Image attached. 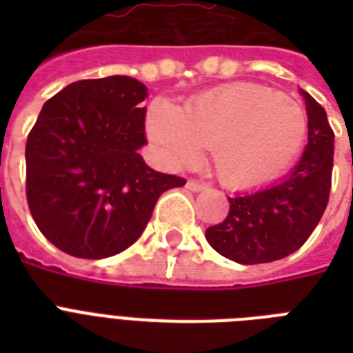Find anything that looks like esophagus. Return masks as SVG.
<instances>
[{"mask_svg": "<svg viewBox=\"0 0 353 353\" xmlns=\"http://www.w3.org/2000/svg\"><path fill=\"white\" fill-rule=\"evenodd\" d=\"M187 188L188 190H192V192H201V190H205V188H207V185L201 181H196V179H188Z\"/></svg>", "mask_w": 353, "mask_h": 353, "instance_id": "34e87169", "label": "esophagus"}]
</instances>
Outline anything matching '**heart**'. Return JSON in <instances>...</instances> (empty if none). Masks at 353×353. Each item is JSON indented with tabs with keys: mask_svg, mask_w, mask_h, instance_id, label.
<instances>
[{
	"mask_svg": "<svg viewBox=\"0 0 353 353\" xmlns=\"http://www.w3.org/2000/svg\"><path fill=\"white\" fill-rule=\"evenodd\" d=\"M146 130L170 168L196 165L209 146L218 179L229 188H251L279 177L299 157L307 115L295 99L241 82L192 97L183 112L155 102Z\"/></svg>",
	"mask_w": 353,
	"mask_h": 353,
	"instance_id": "heart-1",
	"label": "heart"
}]
</instances>
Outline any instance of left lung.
I'll return each instance as SVG.
<instances>
[{"label":"left lung","mask_w":353,"mask_h":353,"mask_svg":"<svg viewBox=\"0 0 353 353\" xmlns=\"http://www.w3.org/2000/svg\"><path fill=\"white\" fill-rule=\"evenodd\" d=\"M307 112V144L290 176L260 190L236 194L221 223L205 231L210 247L238 263H268L295 252L328 205L334 170V130L324 108L301 90Z\"/></svg>","instance_id":"left-lung-1"}]
</instances>
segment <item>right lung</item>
<instances>
[{
  "mask_svg": "<svg viewBox=\"0 0 353 353\" xmlns=\"http://www.w3.org/2000/svg\"><path fill=\"white\" fill-rule=\"evenodd\" d=\"M132 77L79 80L43 104L25 146L27 203L60 251L108 258L137 241L157 199L185 179L150 168L143 101Z\"/></svg>",
  "mask_w": 353,
  "mask_h": 353,
  "instance_id": "1",
  "label": "right lung"
}]
</instances>
